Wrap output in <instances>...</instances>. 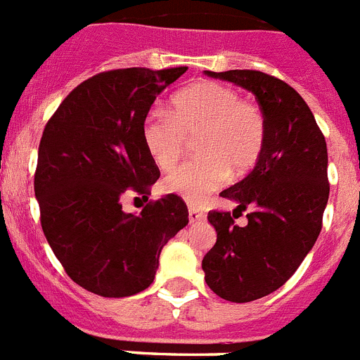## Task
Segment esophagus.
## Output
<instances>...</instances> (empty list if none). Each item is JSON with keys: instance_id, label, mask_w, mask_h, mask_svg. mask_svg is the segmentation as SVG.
Here are the masks:
<instances>
[{"instance_id": "esophagus-1", "label": "esophagus", "mask_w": 360, "mask_h": 360, "mask_svg": "<svg viewBox=\"0 0 360 360\" xmlns=\"http://www.w3.org/2000/svg\"><path fill=\"white\" fill-rule=\"evenodd\" d=\"M203 218H205V214H203L202 209L195 207V205H191V207H189V221H191V224H195V221H202Z\"/></svg>"}]
</instances>
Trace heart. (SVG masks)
<instances>
[{"label":"heart","instance_id":"1","mask_svg":"<svg viewBox=\"0 0 360 360\" xmlns=\"http://www.w3.org/2000/svg\"><path fill=\"white\" fill-rule=\"evenodd\" d=\"M200 158L165 178V189L186 202L202 203L232 176L249 173L266 141L263 111L229 86L202 81L173 98V113L153 110L142 122V141L158 169L169 171L195 141Z\"/></svg>","mask_w":360,"mask_h":360}]
</instances>
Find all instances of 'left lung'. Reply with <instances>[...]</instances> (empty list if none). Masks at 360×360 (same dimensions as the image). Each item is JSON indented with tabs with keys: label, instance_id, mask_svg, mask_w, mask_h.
<instances>
[{
	"label": "left lung",
	"instance_id": "1",
	"mask_svg": "<svg viewBox=\"0 0 360 360\" xmlns=\"http://www.w3.org/2000/svg\"><path fill=\"white\" fill-rule=\"evenodd\" d=\"M252 91L266 120V141L256 167L221 191L234 212L209 211L216 243L202 259L209 288L232 303L272 294L290 279L316 243L330 195L328 151L314 113L281 79L257 70L205 72Z\"/></svg>",
	"mask_w": 360,
	"mask_h": 360
}]
</instances>
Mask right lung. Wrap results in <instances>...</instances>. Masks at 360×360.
<instances>
[{
    "instance_id": "1",
    "label": "right lung",
    "mask_w": 360,
    "mask_h": 360,
    "mask_svg": "<svg viewBox=\"0 0 360 360\" xmlns=\"http://www.w3.org/2000/svg\"><path fill=\"white\" fill-rule=\"evenodd\" d=\"M187 66L101 72L73 88L44 126L34 191L41 227L73 281L103 297H128L155 279L164 245L189 224L180 196L149 200L141 215L122 198L148 201L160 171L142 122Z\"/></svg>"
}]
</instances>
